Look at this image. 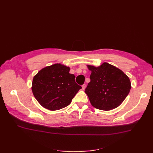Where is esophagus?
Listing matches in <instances>:
<instances>
[{"label": "esophagus", "instance_id": "1", "mask_svg": "<svg viewBox=\"0 0 153 153\" xmlns=\"http://www.w3.org/2000/svg\"><path fill=\"white\" fill-rule=\"evenodd\" d=\"M85 87H86V85H85V84H83V85H82V90H84V89H85Z\"/></svg>", "mask_w": 153, "mask_h": 153}]
</instances>
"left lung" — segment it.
Wrapping results in <instances>:
<instances>
[{
  "instance_id": "1",
  "label": "left lung",
  "mask_w": 153,
  "mask_h": 153,
  "mask_svg": "<svg viewBox=\"0 0 153 153\" xmlns=\"http://www.w3.org/2000/svg\"><path fill=\"white\" fill-rule=\"evenodd\" d=\"M87 66L91 74L85 92L91 105L102 110H110L121 105L131 89L129 77L107 62L98 67Z\"/></svg>"
}]
</instances>
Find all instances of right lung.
Wrapping results in <instances>:
<instances>
[{"label": "right lung", "instance_id": "1", "mask_svg": "<svg viewBox=\"0 0 153 153\" xmlns=\"http://www.w3.org/2000/svg\"><path fill=\"white\" fill-rule=\"evenodd\" d=\"M69 71V67L54 64L43 68L34 76L32 92L42 107L52 111L66 107L82 89Z\"/></svg>", "mask_w": 153, "mask_h": 153}]
</instances>
